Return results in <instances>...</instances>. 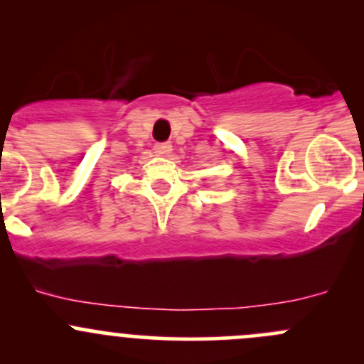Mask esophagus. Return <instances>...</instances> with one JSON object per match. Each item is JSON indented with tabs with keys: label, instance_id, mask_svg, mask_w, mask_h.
Masks as SVG:
<instances>
[{
	"label": "esophagus",
	"instance_id": "1",
	"mask_svg": "<svg viewBox=\"0 0 364 364\" xmlns=\"http://www.w3.org/2000/svg\"><path fill=\"white\" fill-rule=\"evenodd\" d=\"M155 151H156V155L167 156L168 153L172 151V144L171 142H159V144H155Z\"/></svg>",
	"mask_w": 364,
	"mask_h": 364
}]
</instances>
